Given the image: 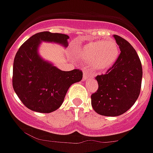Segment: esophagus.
<instances>
[{
	"instance_id": "obj_1",
	"label": "esophagus",
	"mask_w": 153,
	"mask_h": 153,
	"mask_svg": "<svg viewBox=\"0 0 153 153\" xmlns=\"http://www.w3.org/2000/svg\"><path fill=\"white\" fill-rule=\"evenodd\" d=\"M90 77H91V75H90V74H88L87 71L84 70V71H83V80H86V79H88Z\"/></svg>"
}]
</instances>
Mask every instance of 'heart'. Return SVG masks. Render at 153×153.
<instances>
[{"label": "heart", "mask_w": 153, "mask_h": 153, "mask_svg": "<svg viewBox=\"0 0 153 153\" xmlns=\"http://www.w3.org/2000/svg\"><path fill=\"white\" fill-rule=\"evenodd\" d=\"M76 54L90 65L94 71L104 73L113 67L120 55V47L114 40H96L78 47Z\"/></svg>", "instance_id": "b5f03b06"}]
</instances>
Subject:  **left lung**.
I'll return each instance as SVG.
<instances>
[{
	"label": "left lung",
	"instance_id": "1",
	"mask_svg": "<svg viewBox=\"0 0 153 153\" xmlns=\"http://www.w3.org/2000/svg\"><path fill=\"white\" fill-rule=\"evenodd\" d=\"M120 53L113 67L96 77L98 90L91 95V105L98 114L118 117L137 100L141 89L143 69L140 58L129 42L113 35Z\"/></svg>",
	"mask_w": 153,
	"mask_h": 153
}]
</instances>
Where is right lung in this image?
I'll list each match as a JSON object with an SVG mask.
<instances>
[{"label": "right lung", "instance_id": "1", "mask_svg": "<svg viewBox=\"0 0 153 153\" xmlns=\"http://www.w3.org/2000/svg\"><path fill=\"white\" fill-rule=\"evenodd\" d=\"M68 35L40 32L19 48L13 60V87L21 102L30 110L49 113L60 108L70 86L81 81L79 70L63 71L39 53L42 42L68 47Z\"/></svg>", "mask_w": 153, "mask_h": 153}]
</instances>
